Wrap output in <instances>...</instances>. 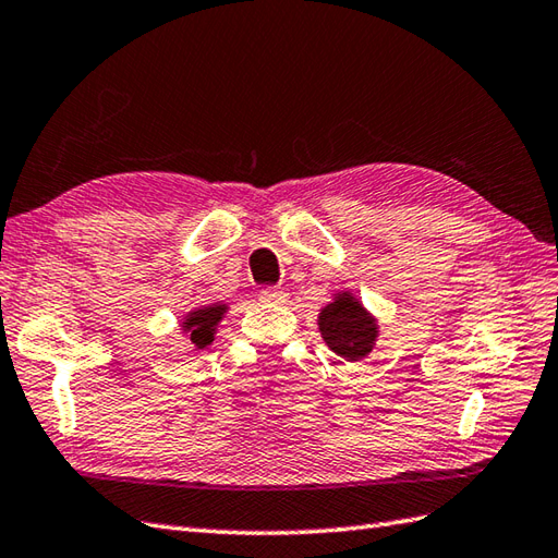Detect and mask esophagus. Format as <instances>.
I'll list each match as a JSON object with an SVG mask.
<instances>
[{
    "mask_svg": "<svg viewBox=\"0 0 558 558\" xmlns=\"http://www.w3.org/2000/svg\"><path fill=\"white\" fill-rule=\"evenodd\" d=\"M258 300L266 302V304H282L288 300V292L282 288H266V290H260Z\"/></svg>",
    "mask_w": 558,
    "mask_h": 558,
    "instance_id": "1",
    "label": "esophagus"
}]
</instances>
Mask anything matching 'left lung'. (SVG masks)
<instances>
[{
	"mask_svg": "<svg viewBox=\"0 0 558 558\" xmlns=\"http://www.w3.org/2000/svg\"><path fill=\"white\" fill-rule=\"evenodd\" d=\"M318 328L328 348L345 360H360L369 354L376 340L374 318L348 292L338 294V300L326 306L318 316Z\"/></svg>",
	"mask_w": 558,
	"mask_h": 558,
	"instance_id": "obj_1",
	"label": "left lung"
}]
</instances>
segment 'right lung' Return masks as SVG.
I'll list each match as a JSON object with an SVG mask.
<instances>
[{"instance_id": "right-lung-1", "label": "right lung", "mask_w": 558, "mask_h": 558, "mask_svg": "<svg viewBox=\"0 0 558 558\" xmlns=\"http://www.w3.org/2000/svg\"><path fill=\"white\" fill-rule=\"evenodd\" d=\"M222 314H225V304H213L186 316L184 330H189V342H192L196 350H204L206 345H210L213 333H216V326L222 318Z\"/></svg>"}]
</instances>
